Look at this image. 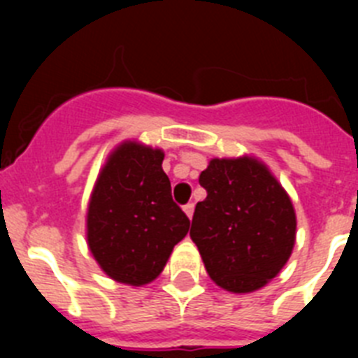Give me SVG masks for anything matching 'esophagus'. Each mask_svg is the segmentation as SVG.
<instances>
[{
    "instance_id": "34e87169",
    "label": "esophagus",
    "mask_w": 358,
    "mask_h": 358,
    "mask_svg": "<svg viewBox=\"0 0 358 358\" xmlns=\"http://www.w3.org/2000/svg\"><path fill=\"white\" fill-rule=\"evenodd\" d=\"M182 210H185L186 217H188V218L194 217V210H195V206H194V204H192V202H188V204H186V206L182 208Z\"/></svg>"
}]
</instances>
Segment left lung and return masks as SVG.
Returning <instances> with one entry per match:
<instances>
[{
  "label": "left lung",
  "instance_id": "8db88e82",
  "mask_svg": "<svg viewBox=\"0 0 358 358\" xmlns=\"http://www.w3.org/2000/svg\"><path fill=\"white\" fill-rule=\"evenodd\" d=\"M189 236L208 274L233 294L260 290L285 267L296 243V211L285 188L252 156L210 161L199 177Z\"/></svg>",
  "mask_w": 358,
  "mask_h": 358
}]
</instances>
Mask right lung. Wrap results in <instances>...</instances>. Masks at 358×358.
I'll return each instance as SVG.
<instances>
[{
  "label": "right lung",
  "mask_w": 358,
  "mask_h": 358,
  "mask_svg": "<svg viewBox=\"0 0 358 358\" xmlns=\"http://www.w3.org/2000/svg\"><path fill=\"white\" fill-rule=\"evenodd\" d=\"M164 152L123 141L107 156L91 192L85 236L110 280L143 287L163 273L189 220L172 201Z\"/></svg>",
  "instance_id": "right-lung-1"
}]
</instances>
